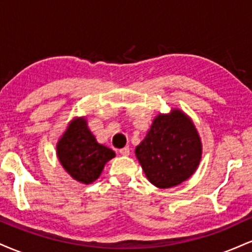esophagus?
<instances>
[{
    "label": "esophagus",
    "mask_w": 252,
    "mask_h": 252,
    "mask_svg": "<svg viewBox=\"0 0 252 252\" xmlns=\"http://www.w3.org/2000/svg\"><path fill=\"white\" fill-rule=\"evenodd\" d=\"M120 154H121V155H124V156H128V155L130 154L129 147H124V148L120 149Z\"/></svg>",
    "instance_id": "34e87169"
}]
</instances>
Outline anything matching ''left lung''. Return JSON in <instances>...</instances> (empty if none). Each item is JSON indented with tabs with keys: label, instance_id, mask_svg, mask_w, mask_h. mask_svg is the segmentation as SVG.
<instances>
[{
	"label": "left lung",
	"instance_id": "left-lung-1",
	"mask_svg": "<svg viewBox=\"0 0 252 252\" xmlns=\"http://www.w3.org/2000/svg\"><path fill=\"white\" fill-rule=\"evenodd\" d=\"M201 140L192 120L179 109L158 115L135 154L148 180L170 189L193 175L200 162Z\"/></svg>",
	"mask_w": 252,
	"mask_h": 252
}]
</instances>
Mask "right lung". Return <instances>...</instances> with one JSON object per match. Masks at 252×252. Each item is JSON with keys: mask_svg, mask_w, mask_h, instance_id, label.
I'll return each instance as SVG.
<instances>
[{"mask_svg": "<svg viewBox=\"0 0 252 252\" xmlns=\"http://www.w3.org/2000/svg\"><path fill=\"white\" fill-rule=\"evenodd\" d=\"M57 155L63 169L74 180L92 184L99 178L115 152L99 144L88 128L84 117L73 118L57 143Z\"/></svg>", "mask_w": 252, "mask_h": 252, "instance_id": "right-lung-1", "label": "right lung"}]
</instances>
